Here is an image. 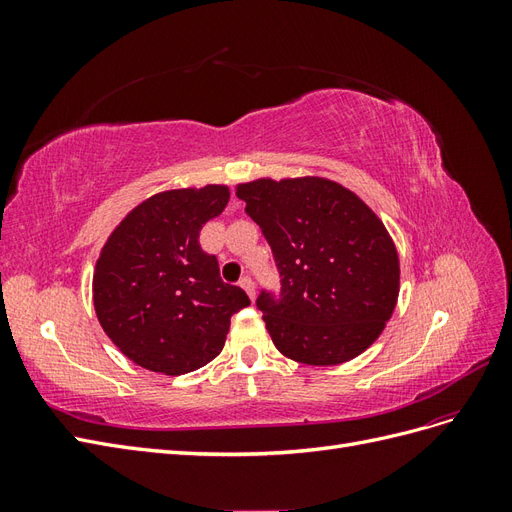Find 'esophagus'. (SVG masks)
I'll return each instance as SVG.
<instances>
[{
	"label": "esophagus",
	"instance_id": "34e87169",
	"mask_svg": "<svg viewBox=\"0 0 512 512\" xmlns=\"http://www.w3.org/2000/svg\"><path fill=\"white\" fill-rule=\"evenodd\" d=\"M241 288L247 292V294H250V299H256V286H254V282H252V277H241Z\"/></svg>",
	"mask_w": 512,
	"mask_h": 512
}]
</instances>
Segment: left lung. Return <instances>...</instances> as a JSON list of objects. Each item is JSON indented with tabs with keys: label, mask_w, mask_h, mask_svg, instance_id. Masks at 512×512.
I'll return each instance as SVG.
<instances>
[{
	"label": "left lung",
	"mask_w": 512,
	"mask_h": 512,
	"mask_svg": "<svg viewBox=\"0 0 512 512\" xmlns=\"http://www.w3.org/2000/svg\"><path fill=\"white\" fill-rule=\"evenodd\" d=\"M245 213L271 245L280 297L256 301L275 348L305 365H339L365 352L391 320L399 256L363 200L324 177L237 185Z\"/></svg>",
	"instance_id": "obj_1"
}]
</instances>
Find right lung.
<instances>
[{
  "instance_id": "obj_1",
  "label": "right lung",
  "mask_w": 512,
  "mask_h": 512,
  "mask_svg": "<svg viewBox=\"0 0 512 512\" xmlns=\"http://www.w3.org/2000/svg\"><path fill=\"white\" fill-rule=\"evenodd\" d=\"M228 198V185L218 183L158 192L106 239L94 271L96 316L136 365L164 376L207 365L224 348L230 316L250 305L198 243Z\"/></svg>"
}]
</instances>
